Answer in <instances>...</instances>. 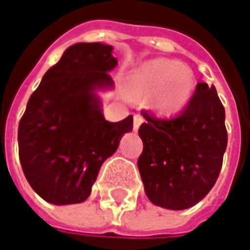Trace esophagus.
Here are the masks:
<instances>
[{
	"mask_svg": "<svg viewBox=\"0 0 250 250\" xmlns=\"http://www.w3.org/2000/svg\"><path fill=\"white\" fill-rule=\"evenodd\" d=\"M143 121H145V118H143L140 114H135V115H133V130H135V132L140 128V125L143 124Z\"/></svg>",
	"mask_w": 250,
	"mask_h": 250,
	"instance_id": "1",
	"label": "esophagus"
}]
</instances>
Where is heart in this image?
I'll use <instances>...</instances> for the list:
<instances>
[{"instance_id":"heart-1","label":"heart","mask_w":250,"mask_h":250,"mask_svg":"<svg viewBox=\"0 0 250 250\" xmlns=\"http://www.w3.org/2000/svg\"><path fill=\"white\" fill-rule=\"evenodd\" d=\"M130 92L139 98H151V105L161 114L184 108L194 90V75L187 66L172 59L157 58L136 67L128 78Z\"/></svg>"}]
</instances>
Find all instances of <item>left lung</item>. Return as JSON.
Returning <instances> with one entry per match:
<instances>
[{
	"instance_id": "1",
	"label": "left lung",
	"mask_w": 250,
	"mask_h": 250,
	"mask_svg": "<svg viewBox=\"0 0 250 250\" xmlns=\"http://www.w3.org/2000/svg\"><path fill=\"white\" fill-rule=\"evenodd\" d=\"M142 115L137 168L146 195L170 210L194 207L215 186L227 147L226 113L216 88L198 82L187 107L173 118Z\"/></svg>"
}]
</instances>
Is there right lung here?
Masks as SVG:
<instances>
[{
	"mask_svg": "<svg viewBox=\"0 0 250 250\" xmlns=\"http://www.w3.org/2000/svg\"><path fill=\"white\" fill-rule=\"evenodd\" d=\"M113 46H68L28 99L18 129L19 158L28 184L53 205L89 197L100 167L117 151L133 117L105 121L98 90L113 88Z\"/></svg>",
	"mask_w": 250,
	"mask_h": 250,
	"instance_id": "add662e5",
	"label": "right lung"
}]
</instances>
